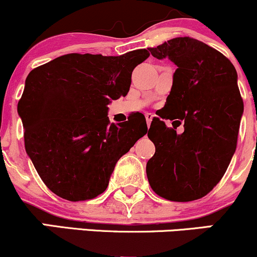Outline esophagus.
<instances>
[{
    "mask_svg": "<svg viewBox=\"0 0 257 257\" xmlns=\"http://www.w3.org/2000/svg\"><path fill=\"white\" fill-rule=\"evenodd\" d=\"M153 114L152 113H146L145 114V118H146V122H147V125L150 126V124H151V122H152V119H153Z\"/></svg>",
    "mask_w": 257,
    "mask_h": 257,
    "instance_id": "34e87169",
    "label": "esophagus"
}]
</instances>
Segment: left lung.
Wrapping results in <instances>:
<instances>
[{
  "instance_id": "1",
  "label": "left lung",
  "mask_w": 257,
  "mask_h": 257,
  "mask_svg": "<svg viewBox=\"0 0 257 257\" xmlns=\"http://www.w3.org/2000/svg\"><path fill=\"white\" fill-rule=\"evenodd\" d=\"M150 52L178 66L164 110L185 123L178 134L152 120L147 135L156 152L146 164L147 179L166 199H199L219 184L234 155L244 110L237 71L225 55L194 38H173Z\"/></svg>"
}]
</instances>
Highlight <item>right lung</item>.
I'll list each match as a JSON object with an SVG mask.
<instances>
[{
    "mask_svg": "<svg viewBox=\"0 0 257 257\" xmlns=\"http://www.w3.org/2000/svg\"><path fill=\"white\" fill-rule=\"evenodd\" d=\"M146 49L119 55L66 54L29 73L18 111L25 150L47 187L79 202L107 187L118 159L147 133L145 117L110 124L107 105L128 94Z\"/></svg>",
    "mask_w": 257,
    "mask_h": 257,
    "instance_id": "obj_1",
    "label": "right lung"
}]
</instances>
